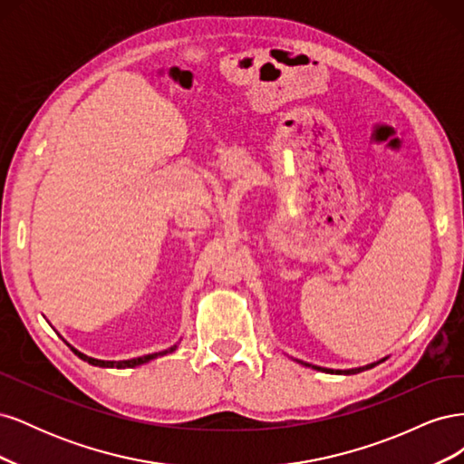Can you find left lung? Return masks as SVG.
I'll return each instance as SVG.
<instances>
[{
	"label": "left lung",
	"mask_w": 464,
	"mask_h": 464,
	"mask_svg": "<svg viewBox=\"0 0 464 464\" xmlns=\"http://www.w3.org/2000/svg\"><path fill=\"white\" fill-rule=\"evenodd\" d=\"M383 362V360H382ZM379 362H373V363H370V366H363V368H354V370H327V368H319V366H312V363H305V366H312L314 370H321V372H327V373H346V375H350V373H360V372H363V370H370V368H373V366H377Z\"/></svg>",
	"instance_id": "left-lung-1"
}]
</instances>
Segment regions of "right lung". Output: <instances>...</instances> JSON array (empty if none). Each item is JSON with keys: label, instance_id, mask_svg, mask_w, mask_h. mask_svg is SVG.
Here are the masks:
<instances>
[{"label": "right lung", "instance_id": "right-lung-1", "mask_svg": "<svg viewBox=\"0 0 464 464\" xmlns=\"http://www.w3.org/2000/svg\"><path fill=\"white\" fill-rule=\"evenodd\" d=\"M67 346H69V344H67ZM72 350H73V353H75L81 360H85V362L92 363V366H98V368H118V370H121V368H135V366H141V363H147V362H150V360H154V358L164 356V354H170V353H174V350H176V344H174V346H170L168 350H162V353H154V354H147V356H141V358H131V360H120V362H111V360H96V358H91V356H85L82 353H79V350H75L73 346H72Z\"/></svg>", "mask_w": 464, "mask_h": 464}]
</instances>
